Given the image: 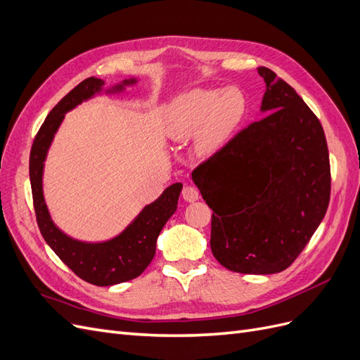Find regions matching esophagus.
<instances>
[{
  "label": "esophagus",
  "mask_w": 360,
  "mask_h": 360,
  "mask_svg": "<svg viewBox=\"0 0 360 360\" xmlns=\"http://www.w3.org/2000/svg\"><path fill=\"white\" fill-rule=\"evenodd\" d=\"M181 195H183V200L188 201V202H193V201H197L200 198L198 189L195 186H189V184H188V186L183 188Z\"/></svg>",
  "instance_id": "esophagus-1"
}]
</instances>
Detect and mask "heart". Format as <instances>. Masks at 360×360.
Listing matches in <instances>:
<instances>
[{
	"label": "heart",
	"instance_id": "1",
	"mask_svg": "<svg viewBox=\"0 0 360 360\" xmlns=\"http://www.w3.org/2000/svg\"><path fill=\"white\" fill-rule=\"evenodd\" d=\"M243 115L245 99L238 91L197 89L172 102L169 134L177 141L195 135L198 155L210 156L228 143Z\"/></svg>",
	"mask_w": 360,
	"mask_h": 360
}]
</instances>
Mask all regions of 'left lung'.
<instances>
[{
	"instance_id": "8db88e82",
	"label": "left lung",
	"mask_w": 360,
	"mask_h": 360,
	"mask_svg": "<svg viewBox=\"0 0 360 360\" xmlns=\"http://www.w3.org/2000/svg\"><path fill=\"white\" fill-rule=\"evenodd\" d=\"M259 122L192 172L213 210L210 248L228 270L279 274L321 224L330 200L329 150L320 120L267 68Z\"/></svg>"
}]
</instances>
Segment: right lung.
I'll return each instance as SVG.
<instances>
[{
    "label": "right lung",
    "instance_id": "right-lung-1",
    "mask_svg": "<svg viewBox=\"0 0 360 360\" xmlns=\"http://www.w3.org/2000/svg\"><path fill=\"white\" fill-rule=\"evenodd\" d=\"M136 78L124 79L105 90L106 94L124 91L135 85ZM105 81L86 78L68 93L53 106L34 138L30 153V181L37 225L45 242L58 255L75 275L93 285L110 287L135 279L147 269L156 254V240L162 228L177 210V202L183 184L174 183L162 192L160 197L146 205L135 219L118 236L105 242H82L63 233L53 224L43 197V168L64 115L82 102L103 91Z\"/></svg>",
    "mask_w": 360,
    "mask_h": 360
}]
</instances>
